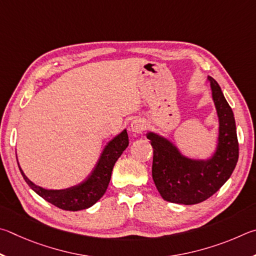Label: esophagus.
Returning <instances> with one entry per match:
<instances>
[{"label":"esophagus","mask_w":256,"mask_h":256,"mask_svg":"<svg viewBox=\"0 0 256 256\" xmlns=\"http://www.w3.org/2000/svg\"><path fill=\"white\" fill-rule=\"evenodd\" d=\"M145 129V121L140 118H135L130 124V130L135 134H142Z\"/></svg>","instance_id":"1"}]
</instances>
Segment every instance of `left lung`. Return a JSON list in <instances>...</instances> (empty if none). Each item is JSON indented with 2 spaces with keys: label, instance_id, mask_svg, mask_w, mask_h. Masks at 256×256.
<instances>
[{
  "label": "left lung",
  "instance_id": "1",
  "mask_svg": "<svg viewBox=\"0 0 256 256\" xmlns=\"http://www.w3.org/2000/svg\"><path fill=\"white\" fill-rule=\"evenodd\" d=\"M208 80L219 118L218 146L212 158H188L166 138L147 134L154 150L152 176L160 194L168 202L196 204L207 200L225 184L238 160L234 114L219 84L212 78Z\"/></svg>",
  "mask_w": 256,
  "mask_h": 256
}]
</instances>
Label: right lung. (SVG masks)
Segmentation results:
<instances>
[{
	"instance_id": "obj_1",
	"label": "right lung",
	"mask_w": 256,
	"mask_h": 256,
	"mask_svg": "<svg viewBox=\"0 0 256 256\" xmlns=\"http://www.w3.org/2000/svg\"><path fill=\"white\" fill-rule=\"evenodd\" d=\"M128 144V134L124 129L122 132H120L118 136H116L114 140L108 142L91 176L84 182L80 183L78 186H72L65 190L42 189V188L31 182L24 176L20 166L19 168L24 181L42 198L62 210L78 212V210L90 208L104 194L106 188L109 186L112 170H114L116 160L127 148Z\"/></svg>"
}]
</instances>
